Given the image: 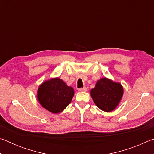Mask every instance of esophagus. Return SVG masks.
<instances>
[{
    "label": "esophagus",
    "mask_w": 154,
    "mask_h": 154,
    "mask_svg": "<svg viewBox=\"0 0 154 154\" xmlns=\"http://www.w3.org/2000/svg\"><path fill=\"white\" fill-rule=\"evenodd\" d=\"M79 92H86L87 91V88H80V89H79Z\"/></svg>",
    "instance_id": "1"
}]
</instances>
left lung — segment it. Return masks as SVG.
<instances>
[{
    "instance_id": "1",
    "label": "left lung",
    "mask_w": 154,
    "mask_h": 154,
    "mask_svg": "<svg viewBox=\"0 0 154 154\" xmlns=\"http://www.w3.org/2000/svg\"><path fill=\"white\" fill-rule=\"evenodd\" d=\"M123 93L124 90L120 83L106 77L98 80L95 88L90 91V95L96 105L106 112H111L116 109Z\"/></svg>"
}]
</instances>
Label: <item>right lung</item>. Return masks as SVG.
Here are the masks:
<instances>
[{
    "instance_id": "add662e5",
    "label": "right lung",
    "mask_w": 154,
    "mask_h": 154,
    "mask_svg": "<svg viewBox=\"0 0 154 154\" xmlns=\"http://www.w3.org/2000/svg\"><path fill=\"white\" fill-rule=\"evenodd\" d=\"M74 90L62 79L53 78L41 84L37 98L43 107L54 113H60L71 103Z\"/></svg>"
}]
</instances>
